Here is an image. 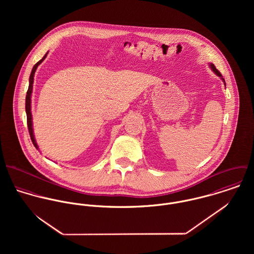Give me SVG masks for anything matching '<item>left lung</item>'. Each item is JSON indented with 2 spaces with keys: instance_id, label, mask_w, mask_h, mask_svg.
Wrapping results in <instances>:
<instances>
[{
  "instance_id": "obj_1",
  "label": "left lung",
  "mask_w": 254,
  "mask_h": 254,
  "mask_svg": "<svg viewBox=\"0 0 254 254\" xmlns=\"http://www.w3.org/2000/svg\"><path fill=\"white\" fill-rule=\"evenodd\" d=\"M210 66H211V68H212V70L214 71V72L216 73L217 74L218 76H220V77H222V75H221V73L219 72V70H217V68L215 67V65L214 64H210ZM223 79V78H222ZM223 81L225 82V80L223 79ZM226 85V84H225Z\"/></svg>"
}]
</instances>
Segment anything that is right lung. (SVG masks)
Returning a JSON list of instances; mask_svg holds the SVG:
<instances>
[{"instance_id": "right-lung-1", "label": "right lung", "mask_w": 254, "mask_h": 254, "mask_svg": "<svg viewBox=\"0 0 254 254\" xmlns=\"http://www.w3.org/2000/svg\"><path fill=\"white\" fill-rule=\"evenodd\" d=\"M48 53L43 57L42 60H40L36 64L33 66V69L30 74V78H29V87L26 93V100H25V110H26V115H27V126H28V131H29V135L31 138V141L33 143L34 146L38 148V145L36 144V141L34 139V135H33V129H32V115H31V93H32V88H33V81H34V74L36 71L38 65L45 60V58L47 57Z\"/></svg>"}]
</instances>
